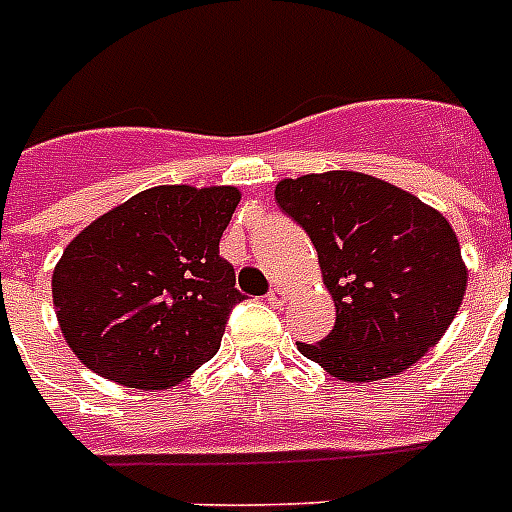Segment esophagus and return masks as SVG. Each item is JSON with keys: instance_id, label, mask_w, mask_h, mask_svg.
I'll use <instances>...</instances> for the list:
<instances>
[{"instance_id": "1", "label": "esophagus", "mask_w": 512, "mask_h": 512, "mask_svg": "<svg viewBox=\"0 0 512 512\" xmlns=\"http://www.w3.org/2000/svg\"><path fill=\"white\" fill-rule=\"evenodd\" d=\"M268 303H271V305H284V303H287V289H284V287H273L271 292H268Z\"/></svg>"}]
</instances>
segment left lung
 <instances>
[{"label": "left lung", "mask_w": 512, "mask_h": 512, "mask_svg": "<svg viewBox=\"0 0 512 512\" xmlns=\"http://www.w3.org/2000/svg\"><path fill=\"white\" fill-rule=\"evenodd\" d=\"M276 201L311 236L335 329L297 348L342 382L406 372L460 311L468 265L438 209L380 177L350 170L287 177Z\"/></svg>", "instance_id": "8db88e82"}]
</instances>
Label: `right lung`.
<instances>
[{"label": "right lung", "instance_id": "right-lung-1", "mask_svg": "<svg viewBox=\"0 0 512 512\" xmlns=\"http://www.w3.org/2000/svg\"><path fill=\"white\" fill-rule=\"evenodd\" d=\"M239 201L233 185H156L76 233L52 271V305L87 369L164 390L215 356L241 300L220 257Z\"/></svg>", "mask_w": 512, "mask_h": 512}]
</instances>
